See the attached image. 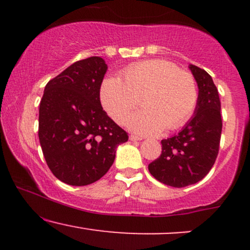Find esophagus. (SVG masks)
<instances>
[{"label": "esophagus", "mask_w": 250, "mask_h": 250, "mask_svg": "<svg viewBox=\"0 0 250 250\" xmlns=\"http://www.w3.org/2000/svg\"><path fill=\"white\" fill-rule=\"evenodd\" d=\"M129 140H130V141H141V137H139V136H135V135H130V136H129Z\"/></svg>", "instance_id": "obj_1"}]
</instances>
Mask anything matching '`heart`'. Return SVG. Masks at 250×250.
I'll use <instances>...</instances> for the list:
<instances>
[{"instance_id": "b5f03b06", "label": "heart", "mask_w": 250, "mask_h": 250, "mask_svg": "<svg viewBox=\"0 0 250 250\" xmlns=\"http://www.w3.org/2000/svg\"><path fill=\"white\" fill-rule=\"evenodd\" d=\"M122 80L108 76L100 88V99L114 121L123 125L139 102L145 108L133 114L128 127L140 135H155L163 128L176 130L186 125L199 102L194 75L166 60H149L128 65Z\"/></svg>"}]
</instances>
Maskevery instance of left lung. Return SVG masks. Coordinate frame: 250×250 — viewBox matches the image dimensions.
Listing matches in <instances>:
<instances>
[{
  "label": "left lung",
  "mask_w": 250,
  "mask_h": 250,
  "mask_svg": "<svg viewBox=\"0 0 250 250\" xmlns=\"http://www.w3.org/2000/svg\"><path fill=\"white\" fill-rule=\"evenodd\" d=\"M199 87V102L193 117L179 134L162 140V153L149 171L160 182L175 188L201 181L214 166L220 148L222 119L216 85L206 70L190 64Z\"/></svg>",
  "instance_id": "obj_1"
}]
</instances>
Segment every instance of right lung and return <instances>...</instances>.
<instances>
[{
  "mask_svg": "<svg viewBox=\"0 0 250 250\" xmlns=\"http://www.w3.org/2000/svg\"><path fill=\"white\" fill-rule=\"evenodd\" d=\"M108 67L99 56L77 61L47 83L39 111L45 162L70 186L96 182L115 160L128 134L103 110L100 88Z\"/></svg>",
  "mask_w": 250,
  "mask_h": 250,
  "instance_id": "obj_1",
  "label": "right lung"
}]
</instances>
